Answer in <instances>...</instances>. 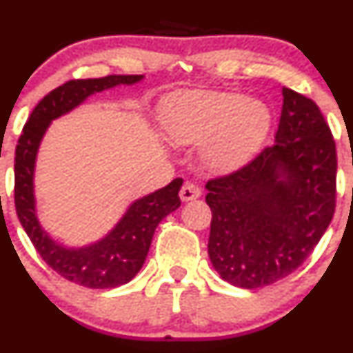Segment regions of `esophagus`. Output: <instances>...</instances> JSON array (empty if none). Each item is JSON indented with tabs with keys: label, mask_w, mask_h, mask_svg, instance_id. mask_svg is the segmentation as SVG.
<instances>
[{
	"label": "esophagus",
	"mask_w": 353,
	"mask_h": 353,
	"mask_svg": "<svg viewBox=\"0 0 353 353\" xmlns=\"http://www.w3.org/2000/svg\"><path fill=\"white\" fill-rule=\"evenodd\" d=\"M179 196L183 201H191V199H196L201 196V190L193 183H184V186L181 188Z\"/></svg>",
	"instance_id": "34e87169"
}]
</instances>
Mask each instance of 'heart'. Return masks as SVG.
Returning a JSON list of instances; mask_svg holds the SVG:
<instances>
[{
	"label": "heart",
	"instance_id": "b5f03b06",
	"mask_svg": "<svg viewBox=\"0 0 353 353\" xmlns=\"http://www.w3.org/2000/svg\"><path fill=\"white\" fill-rule=\"evenodd\" d=\"M160 123L172 143H203L199 159L206 169L229 174L244 167L265 143L272 110L241 92L183 90L162 102Z\"/></svg>",
	"mask_w": 353,
	"mask_h": 353
}]
</instances>
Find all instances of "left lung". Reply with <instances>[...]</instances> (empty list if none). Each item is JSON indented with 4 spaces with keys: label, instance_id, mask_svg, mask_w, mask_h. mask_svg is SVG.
Here are the masks:
<instances>
[{
    "label": "left lung",
    "instance_id": "obj_1",
    "mask_svg": "<svg viewBox=\"0 0 353 353\" xmlns=\"http://www.w3.org/2000/svg\"><path fill=\"white\" fill-rule=\"evenodd\" d=\"M275 143L230 176L208 181V256L222 280L258 288L285 279L328 229L336 148L311 99L283 88Z\"/></svg>",
    "mask_w": 353,
    "mask_h": 353
}]
</instances>
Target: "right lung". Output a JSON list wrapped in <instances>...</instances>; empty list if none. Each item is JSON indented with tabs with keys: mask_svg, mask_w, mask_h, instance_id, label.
<instances>
[{
	"mask_svg": "<svg viewBox=\"0 0 353 353\" xmlns=\"http://www.w3.org/2000/svg\"><path fill=\"white\" fill-rule=\"evenodd\" d=\"M143 74H109L104 78L71 80L49 92L32 110L15 152L17 215L32 244L56 273L88 288H114L137 276L147 259L152 237L163 216L181 206L183 179L134 199L116 225L101 239L85 245L59 243L42 227L35 199V163L44 134L54 119L83 104L90 95L119 85H134Z\"/></svg>",
	"mask_w": 353,
	"mask_h": 353,
	"instance_id": "obj_1",
	"label": "right lung"
}]
</instances>
